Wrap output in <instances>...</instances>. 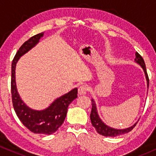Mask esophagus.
<instances>
[{"label":"esophagus","instance_id":"34e87169","mask_svg":"<svg viewBox=\"0 0 156 156\" xmlns=\"http://www.w3.org/2000/svg\"><path fill=\"white\" fill-rule=\"evenodd\" d=\"M87 90H88V87L87 85H86V84H82V85H81L79 87H78V94H79L80 95H84V94H87Z\"/></svg>","mask_w":156,"mask_h":156}]
</instances>
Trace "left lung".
Masks as SVG:
<instances>
[{
    "label": "left lung",
    "mask_w": 156,
    "mask_h": 156,
    "mask_svg": "<svg viewBox=\"0 0 156 156\" xmlns=\"http://www.w3.org/2000/svg\"><path fill=\"white\" fill-rule=\"evenodd\" d=\"M135 56H136V58H135V62H136V63L139 64V65L142 67L143 69H144V72H145L146 81H147V87H149V77H148L147 72H146L145 62H144L142 56H141L137 52L135 53ZM91 102H92V109H91V112H90L91 123H92L93 126L95 127L97 133H100V134L103 135V136H119V135L128 133V132H130V130H133V127L136 126V122L134 124V125H132L131 127H127V128H125V129H115V128H112V127L107 126V125H105V124L102 122L100 118L99 117L98 112H97V106H96V103L95 102H94V100H91Z\"/></svg>",
    "instance_id": "left-lung-1"
}]
</instances>
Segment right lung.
<instances>
[{
  "instance_id": "add662e5",
  "label": "right lung",
  "mask_w": 156,
  "mask_h": 156,
  "mask_svg": "<svg viewBox=\"0 0 156 156\" xmlns=\"http://www.w3.org/2000/svg\"><path fill=\"white\" fill-rule=\"evenodd\" d=\"M43 35L44 32H42L30 37L20 47L14 56L11 68V94L14 110L24 126L34 133L50 135L55 133L63 123L69 105L78 97V88H74L67 94L56 99L50 106L41 111L31 109L21 100L16 84L15 69L16 62L20 56L38 43Z\"/></svg>"
}]
</instances>
